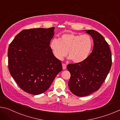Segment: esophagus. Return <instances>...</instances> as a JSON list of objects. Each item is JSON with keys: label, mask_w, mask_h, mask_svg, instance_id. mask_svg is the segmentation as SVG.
I'll list each match as a JSON object with an SVG mask.
<instances>
[{"label": "esophagus", "mask_w": 120, "mask_h": 120, "mask_svg": "<svg viewBox=\"0 0 120 120\" xmlns=\"http://www.w3.org/2000/svg\"><path fill=\"white\" fill-rule=\"evenodd\" d=\"M62 68L63 69H66L67 68V65L64 64H62Z\"/></svg>", "instance_id": "obj_1"}]
</instances>
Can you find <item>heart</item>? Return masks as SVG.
Listing matches in <instances>:
<instances>
[{
	"mask_svg": "<svg viewBox=\"0 0 120 120\" xmlns=\"http://www.w3.org/2000/svg\"><path fill=\"white\" fill-rule=\"evenodd\" d=\"M93 45L92 40L87 34L74 33L64 34L58 39H53L50 47L54 56L62 60L67 54L70 59L75 63L86 60L90 54Z\"/></svg>",
	"mask_w": 120,
	"mask_h": 120,
	"instance_id": "obj_1",
	"label": "heart"
}]
</instances>
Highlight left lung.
Wrapping results in <instances>:
<instances>
[{
	"label": "left lung",
	"mask_w": 120,
	"mask_h": 120,
	"mask_svg": "<svg viewBox=\"0 0 120 120\" xmlns=\"http://www.w3.org/2000/svg\"><path fill=\"white\" fill-rule=\"evenodd\" d=\"M93 38L94 47L86 60L69 64L67 68L71 76L68 86L73 94L86 96L98 90L112 66V54L104 37L95 30H85Z\"/></svg>",
	"instance_id": "left-lung-1"
}]
</instances>
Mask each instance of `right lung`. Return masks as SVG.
<instances>
[{
  "instance_id": "1",
  "label": "right lung",
  "mask_w": 120,
  "mask_h": 120,
  "mask_svg": "<svg viewBox=\"0 0 120 120\" xmlns=\"http://www.w3.org/2000/svg\"><path fill=\"white\" fill-rule=\"evenodd\" d=\"M54 30V27L24 30L9 45L10 74L20 88L29 94L45 92L62 70L61 62L50 46Z\"/></svg>"
}]
</instances>
